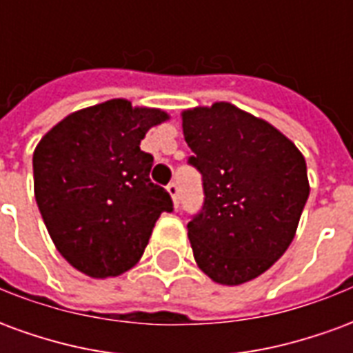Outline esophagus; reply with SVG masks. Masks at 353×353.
I'll list each match as a JSON object with an SVG mask.
<instances>
[{
	"mask_svg": "<svg viewBox=\"0 0 353 353\" xmlns=\"http://www.w3.org/2000/svg\"><path fill=\"white\" fill-rule=\"evenodd\" d=\"M166 189H168L170 196H172V202H174V206L177 208V204H179V187H177V183H170Z\"/></svg>",
	"mask_w": 353,
	"mask_h": 353,
	"instance_id": "obj_1",
	"label": "esophagus"
}]
</instances>
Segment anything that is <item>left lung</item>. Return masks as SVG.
Masks as SVG:
<instances>
[{"mask_svg":"<svg viewBox=\"0 0 353 353\" xmlns=\"http://www.w3.org/2000/svg\"><path fill=\"white\" fill-rule=\"evenodd\" d=\"M204 206L189 221L192 255L221 285L257 278L285 253L310 194L303 153L265 119L229 101L185 109Z\"/></svg>","mask_w":353,"mask_h":353,"instance_id":"8db88e82","label":"left lung"}]
</instances>
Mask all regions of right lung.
I'll return each mask as SVG.
<instances>
[{
	"instance_id": "add662e5",
	"label": "right lung",
	"mask_w": 353,
	"mask_h": 353,
	"mask_svg": "<svg viewBox=\"0 0 353 353\" xmlns=\"http://www.w3.org/2000/svg\"><path fill=\"white\" fill-rule=\"evenodd\" d=\"M166 111L124 98L79 109L54 124L34 151V192L60 255L90 278L136 266L172 199L151 183L153 157L139 149Z\"/></svg>"
}]
</instances>
